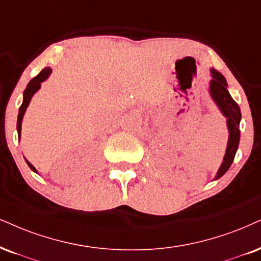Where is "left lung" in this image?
Masks as SVG:
<instances>
[{
    "label": "left lung",
    "mask_w": 261,
    "mask_h": 261,
    "mask_svg": "<svg viewBox=\"0 0 261 261\" xmlns=\"http://www.w3.org/2000/svg\"><path fill=\"white\" fill-rule=\"evenodd\" d=\"M212 80L209 82V95L212 96L215 105L218 106L221 114L226 118L227 130H229V140H227L226 151L223 159V162L218 169L217 175L213 180H218L221 178L225 173L229 170L232 165L234 155H236L237 149L240 144V122H241V110L237 102L233 100L232 96L227 91V83L225 77L219 71L211 67Z\"/></svg>",
    "instance_id": "1"
}]
</instances>
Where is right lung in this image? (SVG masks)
Here are the masks:
<instances>
[{
  "label": "right lung",
  "instance_id": "1",
  "mask_svg": "<svg viewBox=\"0 0 261 261\" xmlns=\"http://www.w3.org/2000/svg\"><path fill=\"white\" fill-rule=\"evenodd\" d=\"M50 73H52V69L50 67H44L42 71L38 73V75L36 77H34V79L31 80L30 82L28 83L27 86V89L24 91V94H22V104L20 108H19V114H18V121H17V130H18V138L19 140H20V137H21V123H22V118H24V115H25V111H27L28 106L29 104H30L32 96L35 95V93H36L38 89L41 88V83L43 81H46V80L49 77ZM25 161H27L28 166L30 167V169L32 170V172L37 173L38 172L36 170V168H35L34 166L31 165L29 161L25 159Z\"/></svg>",
  "mask_w": 261,
  "mask_h": 261
}]
</instances>
